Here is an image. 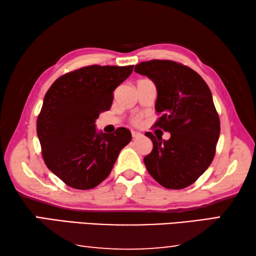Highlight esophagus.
<instances>
[{
    "label": "esophagus",
    "mask_w": 256,
    "mask_h": 256,
    "mask_svg": "<svg viewBox=\"0 0 256 256\" xmlns=\"http://www.w3.org/2000/svg\"><path fill=\"white\" fill-rule=\"evenodd\" d=\"M142 134L138 133V132H136V131H132V138H141Z\"/></svg>",
    "instance_id": "34e87169"
}]
</instances>
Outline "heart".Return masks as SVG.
Listing matches in <instances>:
<instances>
[{
    "label": "heart",
    "mask_w": 256,
    "mask_h": 256,
    "mask_svg": "<svg viewBox=\"0 0 256 256\" xmlns=\"http://www.w3.org/2000/svg\"><path fill=\"white\" fill-rule=\"evenodd\" d=\"M136 122H138V120H136Z\"/></svg>",
    "instance_id": "obj_1"
}]
</instances>
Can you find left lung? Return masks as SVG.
<instances>
[{"mask_svg":"<svg viewBox=\"0 0 256 256\" xmlns=\"http://www.w3.org/2000/svg\"><path fill=\"white\" fill-rule=\"evenodd\" d=\"M134 71L156 84L154 108L162 116L154 125L170 133V140L146 133L154 144L144 159L146 170L164 188H188L210 166L220 134L209 86L192 68L172 60L141 62Z\"/></svg>","mask_w":256,"mask_h":256,"instance_id":"left-lung-1","label":"left lung"}]
</instances>
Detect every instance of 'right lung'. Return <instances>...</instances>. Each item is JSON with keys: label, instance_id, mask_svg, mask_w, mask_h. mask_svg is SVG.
<instances>
[{"label": "right lung", "instance_id": "add662e5", "mask_svg": "<svg viewBox=\"0 0 256 256\" xmlns=\"http://www.w3.org/2000/svg\"><path fill=\"white\" fill-rule=\"evenodd\" d=\"M133 71L128 66H90L60 76L37 120V136L48 170L76 190L96 188L110 174L132 136L125 128L98 132L99 112L110 110L112 92Z\"/></svg>", "mask_w": 256, "mask_h": 256}]
</instances>
